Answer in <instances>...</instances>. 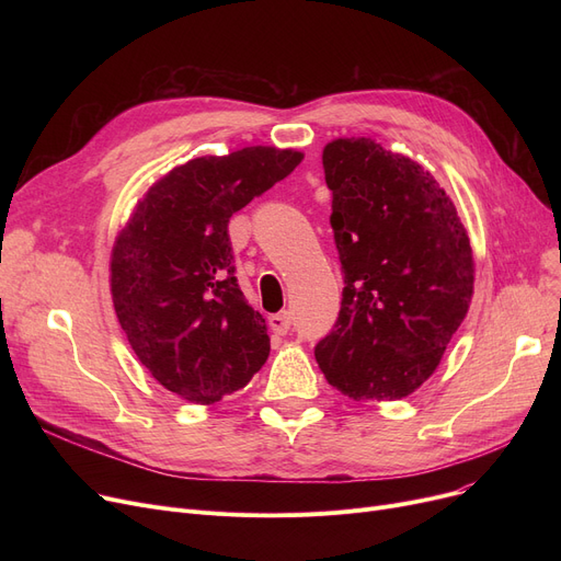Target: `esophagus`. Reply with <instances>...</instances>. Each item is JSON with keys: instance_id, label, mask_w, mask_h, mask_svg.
<instances>
[{"instance_id": "obj_1", "label": "esophagus", "mask_w": 561, "mask_h": 561, "mask_svg": "<svg viewBox=\"0 0 561 561\" xmlns=\"http://www.w3.org/2000/svg\"><path fill=\"white\" fill-rule=\"evenodd\" d=\"M268 325H271V330L275 332V334H279V336H284V334H288L290 332V313L288 311H282V313H273L271 318H268Z\"/></svg>"}]
</instances>
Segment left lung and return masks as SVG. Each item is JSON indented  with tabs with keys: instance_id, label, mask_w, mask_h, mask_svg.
<instances>
[{
	"instance_id": "obj_1",
	"label": "left lung",
	"mask_w": 561,
	"mask_h": 561,
	"mask_svg": "<svg viewBox=\"0 0 561 561\" xmlns=\"http://www.w3.org/2000/svg\"><path fill=\"white\" fill-rule=\"evenodd\" d=\"M322 168L345 286L316 362L357 402L407 398L436 370L468 313V233L434 176L373 138L328 142Z\"/></svg>"
}]
</instances>
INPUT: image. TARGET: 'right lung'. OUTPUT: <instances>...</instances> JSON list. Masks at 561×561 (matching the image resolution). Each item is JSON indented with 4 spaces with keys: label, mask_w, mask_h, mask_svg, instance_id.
<instances>
[{
    "label": "right lung",
    "mask_w": 561,
    "mask_h": 561,
    "mask_svg": "<svg viewBox=\"0 0 561 561\" xmlns=\"http://www.w3.org/2000/svg\"><path fill=\"white\" fill-rule=\"evenodd\" d=\"M254 145L172 168L134 206L111 250V298L138 362L195 404L243 389L271 352L265 318L233 277L227 225L300 165Z\"/></svg>",
    "instance_id": "add662e5"
}]
</instances>
